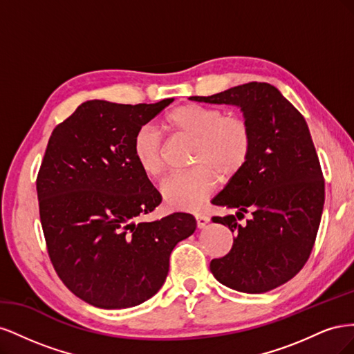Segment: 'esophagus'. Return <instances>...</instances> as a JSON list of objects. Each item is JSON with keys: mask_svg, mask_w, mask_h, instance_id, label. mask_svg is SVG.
Returning <instances> with one entry per match:
<instances>
[{"mask_svg": "<svg viewBox=\"0 0 354 354\" xmlns=\"http://www.w3.org/2000/svg\"><path fill=\"white\" fill-rule=\"evenodd\" d=\"M195 218H196V224H198L199 229L205 227L207 223L209 221V218L205 216V214H202V212H196V214H195Z\"/></svg>", "mask_w": 354, "mask_h": 354, "instance_id": "34e87169", "label": "esophagus"}]
</instances>
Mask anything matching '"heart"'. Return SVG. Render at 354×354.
<instances>
[{
    "mask_svg": "<svg viewBox=\"0 0 354 354\" xmlns=\"http://www.w3.org/2000/svg\"><path fill=\"white\" fill-rule=\"evenodd\" d=\"M162 128L173 136L194 140L192 164L186 173L169 176L160 185V194L169 208L195 209L216 190L220 177H236L248 164L254 147L250 121L242 115L198 103L180 104L162 120ZM138 169L156 178L164 171L162 137L151 127L137 130L131 145Z\"/></svg>",
    "mask_w": 354,
    "mask_h": 354,
    "instance_id": "heart-1",
    "label": "heart"
}]
</instances>
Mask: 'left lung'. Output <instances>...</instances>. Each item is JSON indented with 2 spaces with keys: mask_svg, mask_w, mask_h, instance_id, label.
<instances>
[{
  "mask_svg": "<svg viewBox=\"0 0 354 354\" xmlns=\"http://www.w3.org/2000/svg\"><path fill=\"white\" fill-rule=\"evenodd\" d=\"M196 102L236 104L250 121L248 164L212 199L236 216L212 217L234 233L232 250L214 259L216 279L246 294L286 283L312 254L325 202V180L304 116L267 82H248ZM246 212L252 217L239 220Z\"/></svg>",
  "mask_w": 354,
  "mask_h": 354,
  "instance_id": "8db88e82",
  "label": "left lung"
}]
</instances>
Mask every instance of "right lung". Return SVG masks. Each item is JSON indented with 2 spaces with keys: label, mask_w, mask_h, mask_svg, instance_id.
<instances>
[{
  "label": "right lung",
  "mask_w": 354,
  "mask_h": 354,
  "mask_svg": "<svg viewBox=\"0 0 354 354\" xmlns=\"http://www.w3.org/2000/svg\"><path fill=\"white\" fill-rule=\"evenodd\" d=\"M171 102L90 100L50 136L37 177L48 257L69 291L94 307L128 308L153 297L171 251L196 229L186 212L136 223L162 198L138 169L133 138Z\"/></svg>",
  "instance_id": "add662e5"
}]
</instances>
